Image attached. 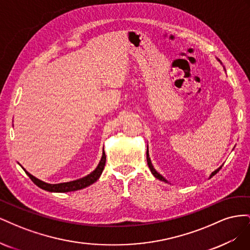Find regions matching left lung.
I'll list each match as a JSON object with an SVG mask.
<instances>
[{
	"instance_id": "8db88e82",
	"label": "left lung",
	"mask_w": 250,
	"mask_h": 250,
	"mask_svg": "<svg viewBox=\"0 0 250 250\" xmlns=\"http://www.w3.org/2000/svg\"><path fill=\"white\" fill-rule=\"evenodd\" d=\"M219 62H220V60H219ZM147 163H148V166H149V168H150L151 172H152V174H153V175H154V177H155V178L160 179V180H162V181H165V183H168L167 179H165V177H164V176H162L160 173H157V172H156V170L153 168V166H152V164H151V161H150L149 154H148V150H147ZM221 168H222V166H221V167H219L217 170H215L213 173H211V174H210V176H209V178L213 177V176L215 175V174H217V173L219 172V170H220Z\"/></svg>"
}]
</instances>
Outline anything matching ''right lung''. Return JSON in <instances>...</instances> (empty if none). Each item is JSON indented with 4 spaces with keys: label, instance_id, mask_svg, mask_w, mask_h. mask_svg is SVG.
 I'll return each instance as SVG.
<instances>
[{
    "label": "right lung",
    "instance_id": "1",
    "mask_svg": "<svg viewBox=\"0 0 250 250\" xmlns=\"http://www.w3.org/2000/svg\"><path fill=\"white\" fill-rule=\"evenodd\" d=\"M105 162H106V155H105L104 152V148H103V153H102V157L101 161L99 163V165L97 166V168L92 172L89 173L88 175L73 180V181H69V183H62V184H55V185H51V184H47L44 183L42 180H40L39 178L34 177L33 175H31L29 172H27L24 168V171L26 172L27 175L30 177L33 183L40 187L42 190H46L49 192H56V193H65V192H72V191H77V190H81V188H84L90 185H93L94 183L99 179V177L101 176V174L103 172L104 166H105Z\"/></svg>",
    "mask_w": 250,
    "mask_h": 250
}]
</instances>
